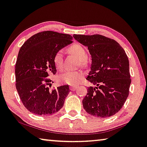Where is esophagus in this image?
<instances>
[{
	"instance_id": "esophagus-1",
	"label": "esophagus",
	"mask_w": 147,
	"mask_h": 147,
	"mask_svg": "<svg viewBox=\"0 0 147 147\" xmlns=\"http://www.w3.org/2000/svg\"><path fill=\"white\" fill-rule=\"evenodd\" d=\"M76 89H77V87L76 86H71V87H69V89H70L71 91H75Z\"/></svg>"
}]
</instances>
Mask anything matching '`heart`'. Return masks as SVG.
Masks as SVG:
<instances>
[{
	"mask_svg": "<svg viewBox=\"0 0 147 147\" xmlns=\"http://www.w3.org/2000/svg\"><path fill=\"white\" fill-rule=\"evenodd\" d=\"M68 51L71 55L75 56L80 60V64L81 67H86L88 65L87 58V51L84 47L80 44H74L69 47ZM53 62L56 68L62 70L64 67L63 64V51L59 50L55 54ZM84 76V74L81 71H66L58 76V81L60 83L70 85H75L80 82Z\"/></svg>",
	"mask_w": 147,
	"mask_h": 147,
	"instance_id": "heart-1",
	"label": "heart"
}]
</instances>
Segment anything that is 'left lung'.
<instances>
[{"label":"left lung","mask_w":147,"mask_h":147,"mask_svg":"<svg viewBox=\"0 0 147 147\" xmlns=\"http://www.w3.org/2000/svg\"><path fill=\"white\" fill-rule=\"evenodd\" d=\"M87 47L92 64L87 80L95 87L88 88L82 101L88 114L108 118L119 112L129 93V64L125 51L118 42L105 36L74 35Z\"/></svg>","instance_id":"obj_1"}]
</instances>
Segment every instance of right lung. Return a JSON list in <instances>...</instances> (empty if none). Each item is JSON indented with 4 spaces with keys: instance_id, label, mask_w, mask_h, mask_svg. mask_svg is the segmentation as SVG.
I'll return each instance as SVG.
<instances>
[{
    "instance_id": "obj_1",
    "label": "right lung",
    "mask_w": 147,
    "mask_h": 147,
    "mask_svg": "<svg viewBox=\"0 0 147 147\" xmlns=\"http://www.w3.org/2000/svg\"><path fill=\"white\" fill-rule=\"evenodd\" d=\"M72 39L70 35L45 31L31 36L20 48L15 66L16 87L24 106L33 114L51 116L64 106L69 86L50 89L52 80L48 77L56 73L55 54L71 43Z\"/></svg>"
}]
</instances>
